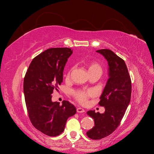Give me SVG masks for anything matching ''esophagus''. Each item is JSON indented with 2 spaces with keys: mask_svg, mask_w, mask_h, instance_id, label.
Returning <instances> with one entry per match:
<instances>
[{
  "mask_svg": "<svg viewBox=\"0 0 154 154\" xmlns=\"http://www.w3.org/2000/svg\"><path fill=\"white\" fill-rule=\"evenodd\" d=\"M76 111H77V112H78V113H83V112H85V110L82 109V108H81V107H78V108L76 109Z\"/></svg>",
  "mask_w": 154,
  "mask_h": 154,
  "instance_id": "obj_1",
  "label": "esophagus"
}]
</instances>
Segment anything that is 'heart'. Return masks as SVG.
<instances>
[{
    "label": "heart",
    "instance_id": "heart-1",
    "mask_svg": "<svg viewBox=\"0 0 154 154\" xmlns=\"http://www.w3.org/2000/svg\"><path fill=\"white\" fill-rule=\"evenodd\" d=\"M88 72H92L98 71L101 72L102 69L100 65V63L97 62H91L88 65ZM71 70L67 72V77L69 78L70 74H71ZM95 95V92L92 89H80L76 90L72 92V96L79 103L82 105H85L87 102L88 99L91 97L94 96Z\"/></svg>",
    "mask_w": 154,
    "mask_h": 154
}]
</instances>
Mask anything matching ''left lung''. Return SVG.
Returning <instances> with one entry per match:
<instances>
[{
    "instance_id": "1",
    "label": "left lung",
    "mask_w": 154,
    "mask_h": 154,
    "mask_svg": "<svg viewBox=\"0 0 154 154\" xmlns=\"http://www.w3.org/2000/svg\"><path fill=\"white\" fill-rule=\"evenodd\" d=\"M96 52L108 62L109 78L98 103L100 106H105V112H87L94 119V127L87 135L94 140L109 136L118 127L129 105L132 92L131 78L124 60L110 49H100Z\"/></svg>"
}]
</instances>
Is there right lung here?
I'll return each mask as SVG.
<instances>
[{
	"mask_svg": "<svg viewBox=\"0 0 154 154\" xmlns=\"http://www.w3.org/2000/svg\"><path fill=\"white\" fill-rule=\"evenodd\" d=\"M72 50L50 48L32 59L24 79V92L28 116L33 127L48 136L64 130L67 119L76 109L68 101L53 102L52 93L63 82V71Z\"/></svg>",
	"mask_w": 154,
	"mask_h": 154,
	"instance_id": "add662e5",
	"label": "right lung"
}]
</instances>
